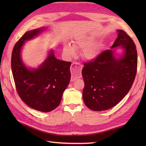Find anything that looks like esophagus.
<instances>
[{
  "instance_id": "esophagus-1",
  "label": "esophagus",
  "mask_w": 146,
  "mask_h": 146,
  "mask_svg": "<svg viewBox=\"0 0 146 146\" xmlns=\"http://www.w3.org/2000/svg\"><path fill=\"white\" fill-rule=\"evenodd\" d=\"M82 69V65L78 63H73L71 64V82H73L75 80L82 78L81 71Z\"/></svg>"
}]
</instances>
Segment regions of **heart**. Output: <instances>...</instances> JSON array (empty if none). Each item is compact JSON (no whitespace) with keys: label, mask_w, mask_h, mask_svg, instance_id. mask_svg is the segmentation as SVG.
<instances>
[{"label":"heart","mask_w":146,"mask_h":146,"mask_svg":"<svg viewBox=\"0 0 146 146\" xmlns=\"http://www.w3.org/2000/svg\"><path fill=\"white\" fill-rule=\"evenodd\" d=\"M95 38L90 35H82L77 37L73 41V46L65 44L63 47V53L68 58L75 57L76 49H83L82 55L87 60H94L100 54V46L94 42Z\"/></svg>","instance_id":"heart-1"}]
</instances>
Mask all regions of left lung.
I'll return each mask as SVG.
<instances>
[{
	"mask_svg": "<svg viewBox=\"0 0 146 146\" xmlns=\"http://www.w3.org/2000/svg\"><path fill=\"white\" fill-rule=\"evenodd\" d=\"M117 31L118 37L111 49L85 63L82 69L83 102L92 110H106L115 106L128 94L134 81L137 67L135 44L125 31ZM117 47L123 49L120 55L116 54Z\"/></svg>",
	"mask_w": 146,
	"mask_h": 146,
	"instance_id": "obj_1",
	"label": "left lung"
}]
</instances>
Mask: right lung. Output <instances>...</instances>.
Masks as SVG:
<instances>
[{"instance_id": "1", "label": "right lung", "mask_w": 146, "mask_h": 146, "mask_svg": "<svg viewBox=\"0 0 146 146\" xmlns=\"http://www.w3.org/2000/svg\"><path fill=\"white\" fill-rule=\"evenodd\" d=\"M42 27L27 31L15 43L12 52L11 68L17 92L24 103L33 109L49 112L60 105L71 78V62L58 60L51 49L38 68H29L21 58L26 41L46 31Z\"/></svg>"}]
</instances>
